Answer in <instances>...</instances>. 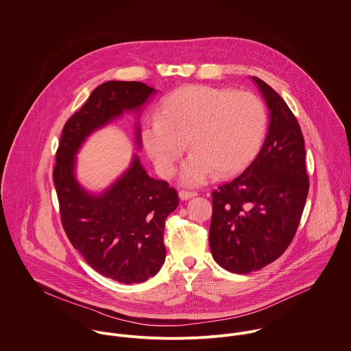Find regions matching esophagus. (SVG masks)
Wrapping results in <instances>:
<instances>
[{"instance_id": "esophagus-1", "label": "esophagus", "mask_w": 351, "mask_h": 351, "mask_svg": "<svg viewBox=\"0 0 351 351\" xmlns=\"http://www.w3.org/2000/svg\"><path fill=\"white\" fill-rule=\"evenodd\" d=\"M197 193L196 192H192V191H180L178 196L181 200H188V199H192L195 197Z\"/></svg>"}]
</instances>
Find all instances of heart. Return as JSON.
I'll return each instance as SVG.
<instances>
[{"label": "heart", "mask_w": 351, "mask_h": 351, "mask_svg": "<svg viewBox=\"0 0 351 351\" xmlns=\"http://www.w3.org/2000/svg\"><path fill=\"white\" fill-rule=\"evenodd\" d=\"M268 128L263 101L247 91L188 86L162 102L158 116L141 130L143 144L163 177H170L186 149L193 154L181 170L186 185H202L214 174L225 178L258 155Z\"/></svg>", "instance_id": "obj_1"}]
</instances>
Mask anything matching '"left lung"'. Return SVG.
<instances>
[{
    "instance_id": "obj_1",
    "label": "left lung",
    "mask_w": 351,
    "mask_h": 351,
    "mask_svg": "<svg viewBox=\"0 0 351 351\" xmlns=\"http://www.w3.org/2000/svg\"><path fill=\"white\" fill-rule=\"evenodd\" d=\"M269 109V126L254 160L233 181L213 192L210 247L234 274L257 271L280 257L298 229L309 177L305 140L283 98L253 77Z\"/></svg>"
}]
</instances>
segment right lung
<instances>
[{"mask_svg": "<svg viewBox=\"0 0 351 351\" xmlns=\"http://www.w3.org/2000/svg\"><path fill=\"white\" fill-rule=\"evenodd\" d=\"M155 93L140 82H106L97 87L65 122L53 170L68 239L97 272L126 285L144 282L160 269L166 218L178 206L177 191L151 178L134 155L130 169L106 193L93 196L75 180L73 155L91 132L125 110L138 109Z\"/></svg>", "mask_w": 351, "mask_h": 351, "instance_id": "1", "label": "right lung"}]
</instances>
